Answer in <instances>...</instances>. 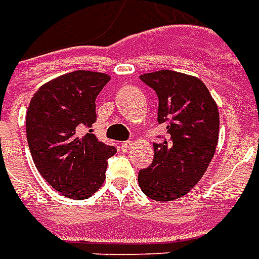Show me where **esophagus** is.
Segmentation results:
<instances>
[{
  "mask_svg": "<svg viewBox=\"0 0 259 259\" xmlns=\"http://www.w3.org/2000/svg\"><path fill=\"white\" fill-rule=\"evenodd\" d=\"M133 147H135V143H133V141H124V143H122V151H123V152H129Z\"/></svg>",
  "mask_w": 259,
  "mask_h": 259,
  "instance_id": "1",
  "label": "esophagus"
}]
</instances>
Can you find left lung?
I'll use <instances>...</instances> for the list:
<instances>
[{"label":"left lung","instance_id":"obj_1","mask_svg":"<svg viewBox=\"0 0 259 259\" xmlns=\"http://www.w3.org/2000/svg\"><path fill=\"white\" fill-rule=\"evenodd\" d=\"M140 79L158 96V122L166 124L167 139L154 144V160L140 170L139 185L148 198L170 202L206 173L218 143V107L196 76L160 70Z\"/></svg>","mask_w":259,"mask_h":259}]
</instances>
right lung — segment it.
<instances>
[{
	"instance_id": "1",
	"label": "right lung",
	"mask_w": 259,
	"mask_h": 259,
	"mask_svg": "<svg viewBox=\"0 0 259 259\" xmlns=\"http://www.w3.org/2000/svg\"><path fill=\"white\" fill-rule=\"evenodd\" d=\"M108 81L103 72L72 71L42 85L28 104L26 133L34 164L66 198L92 196L104 183L107 159L116 152L91 129L96 97Z\"/></svg>"
}]
</instances>
